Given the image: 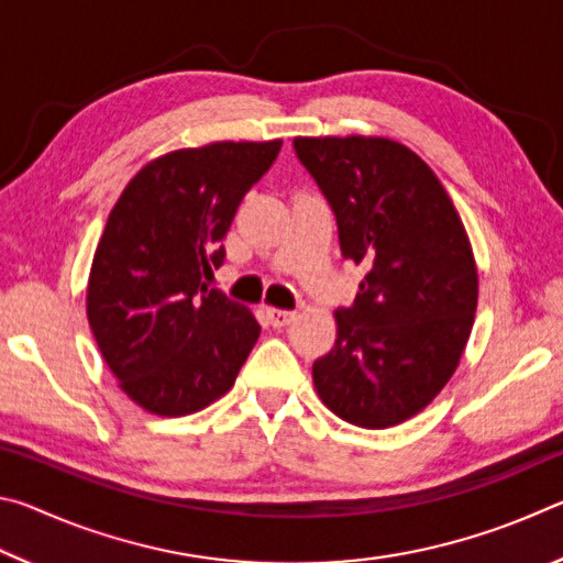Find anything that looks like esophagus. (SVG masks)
I'll list each match as a JSON object with an SVG mask.
<instances>
[{
  "instance_id": "34e87169",
  "label": "esophagus",
  "mask_w": 563,
  "mask_h": 563,
  "mask_svg": "<svg viewBox=\"0 0 563 563\" xmlns=\"http://www.w3.org/2000/svg\"><path fill=\"white\" fill-rule=\"evenodd\" d=\"M265 312H268V320L273 328H285L290 325V322L298 318V312L295 310H280V308H265Z\"/></svg>"
}]
</instances>
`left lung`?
<instances>
[{
	"mask_svg": "<svg viewBox=\"0 0 563 563\" xmlns=\"http://www.w3.org/2000/svg\"><path fill=\"white\" fill-rule=\"evenodd\" d=\"M335 213L340 251L365 265L338 340L312 365L322 402L350 424L385 430L450 383L476 312L474 253L452 198L415 151L379 136L292 141Z\"/></svg>",
	"mask_w": 563,
	"mask_h": 563,
	"instance_id": "left-lung-1",
	"label": "left lung"
}]
</instances>
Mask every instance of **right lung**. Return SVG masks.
<instances>
[{
  "label": "right lung",
  "instance_id": "add662e5",
  "mask_svg": "<svg viewBox=\"0 0 563 563\" xmlns=\"http://www.w3.org/2000/svg\"><path fill=\"white\" fill-rule=\"evenodd\" d=\"M275 141H216L151 161L123 188L93 253L87 316L119 387L146 412L184 417L233 387L261 335L245 305L208 288L243 196Z\"/></svg>",
  "mask_w": 563,
  "mask_h": 563
}]
</instances>
